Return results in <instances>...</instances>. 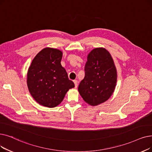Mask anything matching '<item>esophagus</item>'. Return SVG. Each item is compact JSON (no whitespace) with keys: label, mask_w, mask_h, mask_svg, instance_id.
Listing matches in <instances>:
<instances>
[{"label":"esophagus","mask_w":152,"mask_h":152,"mask_svg":"<svg viewBox=\"0 0 152 152\" xmlns=\"http://www.w3.org/2000/svg\"><path fill=\"white\" fill-rule=\"evenodd\" d=\"M73 82H74L75 85V88H77V80H74Z\"/></svg>","instance_id":"obj_1"}]
</instances>
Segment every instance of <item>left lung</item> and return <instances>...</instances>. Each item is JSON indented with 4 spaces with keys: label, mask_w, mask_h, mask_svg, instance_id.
I'll list each match as a JSON object with an SVG mask.
<instances>
[{
    "label": "left lung",
    "mask_w": 152,
    "mask_h": 152,
    "mask_svg": "<svg viewBox=\"0 0 152 152\" xmlns=\"http://www.w3.org/2000/svg\"><path fill=\"white\" fill-rule=\"evenodd\" d=\"M87 59L85 76L78 91L86 102L95 106L113 95L117 83V69L110 53L104 48L91 50Z\"/></svg>",
    "instance_id": "obj_1"
}]
</instances>
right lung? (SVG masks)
Returning <instances> with one entry per match:
<instances>
[{
    "label": "right lung",
    "instance_id": "add662e5",
    "mask_svg": "<svg viewBox=\"0 0 152 152\" xmlns=\"http://www.w3.org/2000/svg\"><path fill=\"white\" fill-rule=\"evenodd\" d=\"M62 56L60 50L43 48L34 58L28 69V91L36 102L43 106L56 107L69 89L75 87L61 64Z\"/></svg>",
    "mask_w": 152,
    "mask_h": 152
}]
</instances>
